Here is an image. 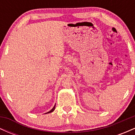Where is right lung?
Returning <instances> with one entry per match:
<instances>
[{"instance_id": "right-lung-1", "label": "right lung", "mask_w": 135, "mask_h": 135, "mask_svg": "<svg viewBox=\"0 0 135 135\" xmlns=\"http://www.w3.org/2000/svg\"><path fill=\"white\" fill-rule=\"evenodd\" d=\"M55 106H54V107H53V108H52V109H51V110H50V111H49V112H47V113H51V112H53V111H54V110H55ZM47 113H46V114H47Z\"/></svg>"}]
</instances>
